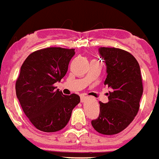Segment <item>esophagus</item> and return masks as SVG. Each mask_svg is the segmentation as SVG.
Returning <instances> with one entry per match:
<instances>
[{
  "instance_id": "obj_1",
  "label": "esophagus",
  "mask_w": 159,
  "mask_h": 159,
  "mask_svg": "<svg viewBox=\"0 0 159 159\" xmlns=\"http://www.w3.org/2000/svg\"><path fill=\"white\" fill-rule=\"evenodd\" d=\"M86 99H87V96H81L80 97V101L81 102H84L85 100H86Z\"/></svg>"
}]
</instances>
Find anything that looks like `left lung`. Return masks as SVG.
Wrapping results in <instances>:
<instances>
[{"instance_id": "1", "label": "left lung", "mask_w": 159, "mask_h": 159, "mask_svg": "<svg viewBox=\"0 0 159 159\" xmlns=\"http://www.w3.org/2000/svg\"><path fill=\"white\" fill-rule=\"evenodd\" d=\"M99 52L107 66L104 84L112 92L108 103L99 102L100 114L92 125L100 134L113 135L128 127L138 114L143 93L142 74L138 62L128 51L100 47Z\"/></svg>"}]
</instances>
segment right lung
I'll return each instance as SVG.
<instances>
[{
	"mask_svg": "<svg viewBox=\"0 0 159 159\" xmlns=\"http://www.w3.org/2000/svg\"><path fill=\"white\" fill-rule=\"evenodd\" d=\"M74 55L75 49L48 47L31 53L21 65L16 94L25 116L41 131L64 128L80 102L78 95L65 96L54 86L66 75Z\"/></svg>",
	"mask_w": 159,
	"mask_h": 159,
	"instance_id": "right-lung-1",
	"label": "right lung"
}]
</instances>
